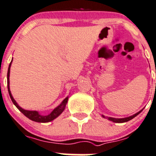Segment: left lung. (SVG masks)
Instances as JSON below:
<instances>
[{
	"mask_svg": "<svg viewBox=\"0 0 156 156\" xmlns=\"http://www.w3.org/2000/svg\"><path fill=\"white\" fill-rule=\"evenodd\" d=\"M141 112L142 110L140 111L139 112H137V113L135 114V115H132V116L127 117V118H111V117H105L104 116V115H101V116H102L104 118H107V119H108L109 121H112L115 123H124V122H127V121H130L131 119L135 118V117L137 116V115H138Z\"/></svg>",
	"mask_w": 156,
	"mask_h": 156,
	"instance_id": "left-lung-1",
	"label": "left lung"
}]
</instances>
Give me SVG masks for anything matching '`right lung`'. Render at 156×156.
<instances>
[{
  "instance_id": "1",
  "label": "right lung",
  "mask_w": 156,
  "mask_h": 156,
  "mask_svg": "<svg viewBox=\"0 0 156 156\" xmlns=\"http://www.w3.org/2000/svg\"><path fill=\"white\" fill-rule=\"evenodd\" d=\"M13 61V59H12L11 62H10V65H9L8 67V71H7V89H8V92L9 95H10V98H11L12 101L14 104V105L24 115L28 118L29 119L32 120V121H35V122H38V123H47V122H50V121H53L54 119H55L56 118H58L63 112L65 109L66 105H67V101H68V96L66 98H64L62 102L61 103L60 105H58V107L55 108L51 112L49 115H41L39 113H38L37 111H28V110H25V109L22 108L21 107H20L19 105L16 103V101H15V99L13 98V97L12 96L11 92L10 90V66H11V63Z\"/></svg>"
}]
</instances>
